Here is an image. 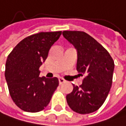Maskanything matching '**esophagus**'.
I'll use <instances>...</instances> for the list:
<instances>
[{
	"mask_svg": "<svg viewBox=\"0 0 126 126\" xmlns=\"http://www.w3.org/2000/svg\"><path fill=\"white\" fill-rule=\"evenodd\" d=\"M65 82V79H63V78H59V83L60 84H62L63 82Z\"/></svg>",
	"mask_w": 126,
	"mask_h": 126,
	"instance_id": "obj_1",
	"label": "esophagus"
}]
</instances>
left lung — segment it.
Here are the masks:
<instances>
[{"label": "left lung", "mask_w": 126, "mask_h": 126, "mask_svg": "<svg viewBox=\"0 0 126 126\" xmlns=\"http://www.w3.org/2000/svg\"><path fill=\"white\" fill-rule=\"evenodd\" d=\"M63 36L77 51V70L83 76L82 83L73 85L66 101L72 110L79 114L91 113L102 106L112 82L114 61L100 44L85 32H63Z\"/></svg>", "instance_id": "8db88e82"}]
</instances>
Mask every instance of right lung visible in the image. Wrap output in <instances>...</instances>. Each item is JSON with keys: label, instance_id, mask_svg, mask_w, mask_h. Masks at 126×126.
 Listing matches in <instances>:
<instances>
[{"label": "right lung", "instance_id": "right-lung-1", "mask_svg": "<svg viewBox=\"0 0 126 126\" xmlns=\"http://www.w3.org/2000/svg\"><path fill=\"white\" fill-rule=\"evenodd\" d=\"M62 32H41L22 40L8 55L5 79L14 102L22 110L37 112L47 106L59 85L57 77H39V68Z\"/></svg>", "mask_w": 126, "mask_h": 126}]
</instances>
